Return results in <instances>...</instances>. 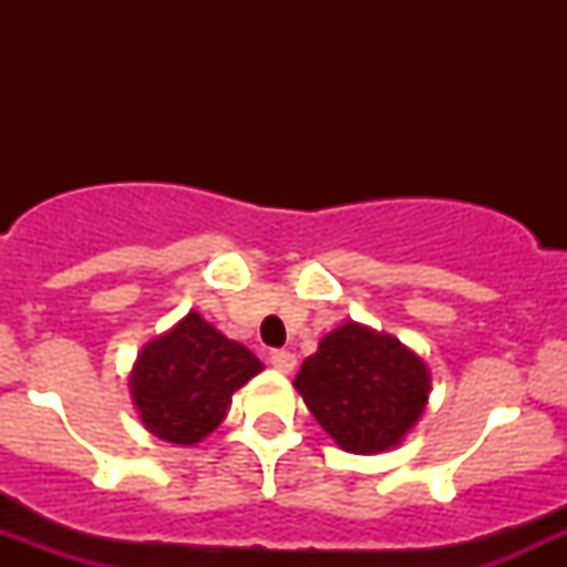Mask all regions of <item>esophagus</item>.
<instances>
[{"instance_id":"obj_1","label":"esophagus","mask_w":567,"mask_h":567,"mask_svg":"<svg viewBox=\"0 0 567 567\" xmlns=\"http://www.w3.org/2000/svg\"><path fill=\"white\" fill-rule=\"evenodd\" d=\"M268 359H271V364H274V370H279V373H293L296 370V353H290V351H271L268 353Z\"/></svg>"}]
</instances>
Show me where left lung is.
<instances>
[{
  "label": "left lung",
  "instance_id": "obj_1",
  "mask_svg": "<svg viewBox=\"0 0 567 567\" xmlns=\"http://www.w3.org/2000/svg\"><path fill=\"white\" fill-rule=\"evenodd\" d=\"M293 386L337 447L375 455L398 447L420 422L431 370L398 337L346 320L320 337Z\"/></svg>",
  "mask_w": 567,
  "mask_h": 567
}]
</instances>
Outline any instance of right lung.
<instances>
[{
	"label": "right lung",
	"mask_w": 567,
	"mask_h": 567,
	"mask_svg": "<svg viewBox=\"0 0 567 567\" xmlns=\"http://www.w3.org/2000/svg\"><path fill=\"white\" fill-rule=\"evenodd\" d=\"M260 370L262 362L247 346L192 310L136 353L128 373L131 403L147 433L194 447L221 425L233 394Z\"/></svg>",
	"instance_id": "right-lung-1"
}]
</instances>
